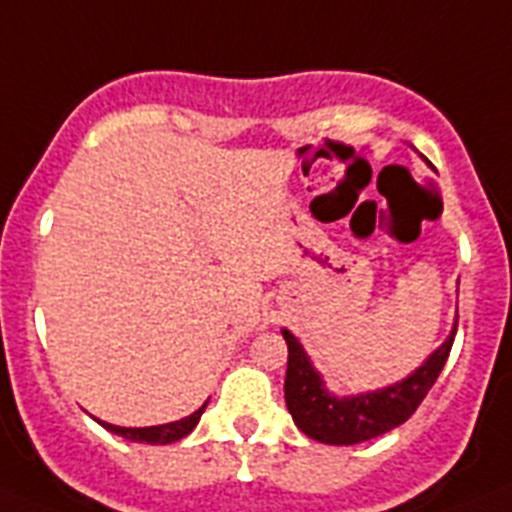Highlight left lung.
<instances>
[{
	"mask_svg": "<svg viewBox=\"0 0 512 512\" xmlns=\"http://www.w3.org/2000/svg\"><path fill=\"white\" fill-rule=\"evenodd\" d=\"M453 332L424 366H418L403 382L384 387L377 392H366L356 398H335L324 390L322 377L308 363L303 345L287 329H282L287 342V374H285V403L303 434L327 445H358L366 439L390 432L395 426L416 413L426 392L437 382L439 371L445 366L455 340Z\"/></svg>",
	"mask_w": 512,
	"mask_h": 512,
	"instance_id": "8db88e82",
	"label": "left lung"
}]
</instances>
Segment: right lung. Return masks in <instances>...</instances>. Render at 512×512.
Here are the masks:
<instances>
[{"label":"right lung","instance_id":"obj_1","mask_svg":"<svg viewBox=\"0 0 512 512\" xmlns=\"http://www.w3.org/2000/svg\"><path fill=\"white\" fill-rule=\"evenodd\" d=\"M206 403L198 408L196 413H190L188 418H180V421H172V424H162V426H146V429H125V426H112L99 421L104 429L109 432L120 434V437L130 439V442H149V445H170V442H177V439H183L185 434L193 432V426L198 424V418L204 413Z\"/></svg>","mask_w":512,"mask_h":512}]
</instances>
